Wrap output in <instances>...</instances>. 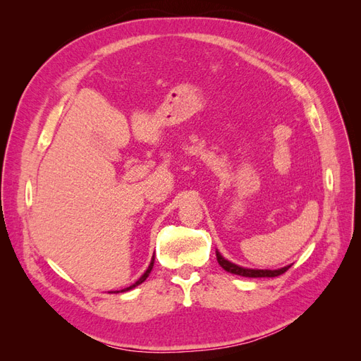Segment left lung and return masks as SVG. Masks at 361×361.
<instances>
[{
    "label": "left lung",
    "mask_w": 361,
    "mask_h": 361,
    "mask_svg": "<svg viewBox=\"0 0 361 361\" xmlns=\"http://www.w3.org/2000/svg\"><path fill=\"white\" fill-rule=\"evenodd\" d=\"M215 253H216L218 264H220V267L223 269H226L227 272H231V274L243 276V277H255V279L256 277H277V276H281L283 272H286L290 268V265L279 268V269H253V268H245V267H239V265L233 264V262L224 259L218 250L215 251Z\"/></svg>",
    "instance_id": "left-lung-1"
}]
</instances>
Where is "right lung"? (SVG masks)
<instances>
[{
    "mask_svg": "<svg viewBox=\"0 0 361 361\" xmlns=\"http://www.w3.org/2000/svg\"><path fill=\"white\" fill-rule=\"evenodd\" d=\"M154 264H155V255L152 256V260H150V265L147 267V269L145 271V274L141 276L134 285H130V286H128V288H125V289H122V290H114V292H110V293H120V292H128V290H130V289H134L135 286H138V285H141V283H143L147 277H149V274H150V271H152V268H154Z\"/></svg>",
    "mask_w": 361,
    "mask_h": 361,
    "instance_id": "right-lung-1",
    "label": "right lung"
}]
</instances>
